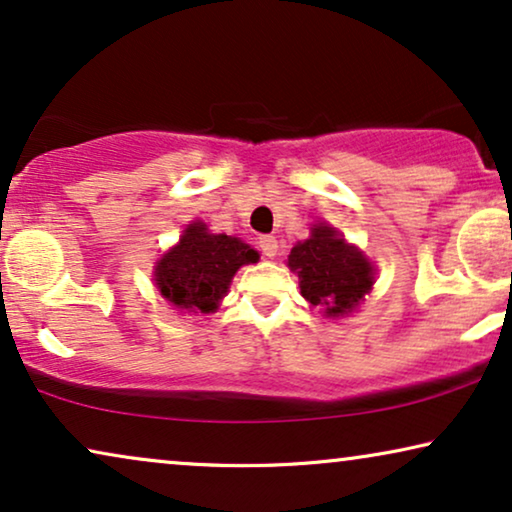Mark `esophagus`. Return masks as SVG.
<instances>
[{
	"label": "esophagus",
	"mask_w": 512,
	"mask_h": 512,
	"mask_svg": "<svg viewBox=\"0 0 512 512\" xmlns=\"http://www.w3.org/2000/svg\"><path fill=\"white\" fill-rule=\"evenodd\" d=\"M258 247H261L263 256H268V258H275L277 256V240L272 235L258 237Z\"/></svg>",
	"instance_id": "esophagus-1"
}]
</instances>
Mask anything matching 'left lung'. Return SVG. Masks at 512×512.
Wrapping results in <instances>:
<instances>
[{"instance_id": "1", "label": "left lung", "mask_w": 512, "mask_h": 512, "mask_svg": "<svg viewBox=\"0 0 512 512\" xmlns=\"http://www.w3.org/2000/svg\"><path fill=\"white\" fill-rule=\"evenodd\" d=\"M289 268L300 279V293L312 305L326 307L331 317L352 312L373 286V268L361 251L324 223L312 228L310 240L291 249Z\"/></svg>"}]
</instances>
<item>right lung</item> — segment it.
<instances>
[{
  "instance_id": "right-lung-1",
  "label": "right lung",
  "mask_w": 512,
  "mask_h": 512,
  "mask_svg": "<svg viewBox=\"0 0 512 512\" xmlns=\"http://www.w3.org/2000/svg\"><path fill=\"white\" fill-rule=\"evenodd\" d=\"M258 251L237 237L207 233L205 223H191L177 247L156 268L163 298L181 310L214 312L242 265L256 263Z\"/></svg>"
}]
</instances>
